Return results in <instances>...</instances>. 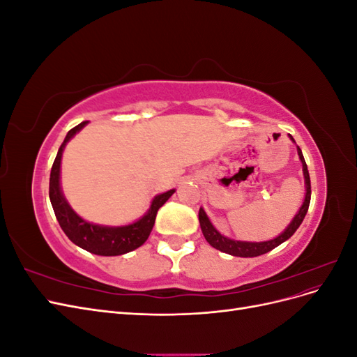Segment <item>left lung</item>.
I'll return each mask as SVG.
<instances>
[{"mask_svg":"<svg viewBox=\"0 0 357 357\" xmlns=\"http://www.w3.org/2000/svg\"><path fill=\"white\" fill-rule=\"evenodd\" d=\"M291 142L295 143L294 137L289 134ZM298 155L299 159L302 162V171H304V178H305V199L304 204L301 205L299 211L296 213V215L294 218V220L290 222V225L284 229V232L280 234L277 238L274 240H269V241H262V243H250V241H236V240H231L228 236H223L218 229L214 228L211 225L210 219L207 218V214L202 208H199V225H201V229L202 234L205 236V240L210 243V245H213L214 248H218V250L223 252V253H228L232 256H240V257H256V256H261L265 255L268 252H271L273 248H275L277 245H280L282 243H284L286 240H289L291 235L296 232V229L299 228V225L304 220L305 214L308 211L310 207V199H311V183H310V174H308V168L305 164V159L304 155H302L301 149L298 146Z\"/></svg>","mask_w":357,"mask_h":357,"instance_id":"8db88e82","label":"left lung"}]
</instances>
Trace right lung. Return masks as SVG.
<instances>
[{
	"label": "right lung",
	"instance_id": "obj_1",
	"mask_svg": "<svg viewBox=\"0 0 357 357\" xmlns=\"http://www.w3.org/2000/svg\"><path fill=\"white\" fill-rule=\"evenodd\" d=\"M88 123L82 122L77 126L70 129L66 139L61 144L55 162L52 165L50 171V183H49V197L53 211H55L56 219L61 225L62 231L66 232L68 238L84 250L89 253L100 255V256H119L125 255L128 252H132L139 245H143L149 238L150 232L153 229L155 219L158 210L164 205L168 198L176 190L171 189L165 193L155 197L150 205L149 211L143 215L142 219L126 225V226H102V225H93L83 220L80 215L75 214L67 199L63 198L59 185V174H61V159L63 147L70 142V139L77 134L80 129Z\"/></svg>",
	"mask_w": 357,
	"mask_h": 357
}]
</instances>
